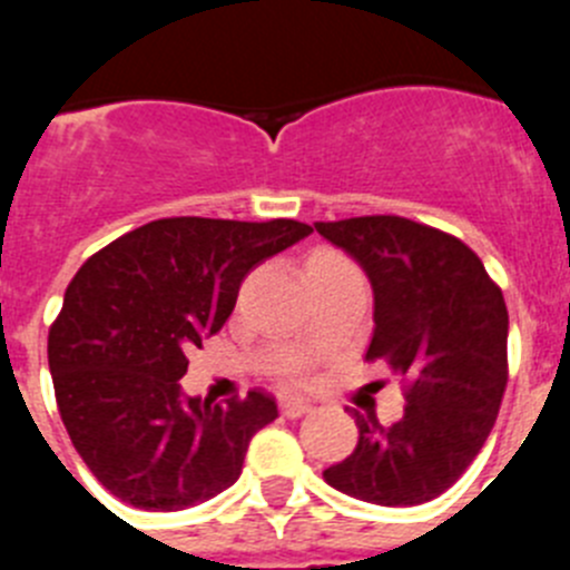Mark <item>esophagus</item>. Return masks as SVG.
<instances>
[{"mask_svg": "<svg viewBox=\"0 0 570 570\" xmlns=\"http://www.w3.org/2000/svg\"><path fill=\"white\" fill-rule=\"evenodd\" d=\"M281 413H284L286 419H301L306 416V413H312V405L309 402H301V399H284V402H281Z\"/></svg>", "mask_w": 570, "mask_h": 570, "instance_id": "obj_1", "label": "esophagus"}]
</instances>
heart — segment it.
I'll use <instances>...</instances> for the list:
<instances>
[{"instance_id":"obj_1","label":"heart","mask_w":570,"mask_h":570,"mask_svg":"<svg viewBox=\"0 0 570 570\" xmlns=\"http://www.w3.org/2000/svg\"><path fill=\"white\" fill-rule=\"evenodd\" d=\"M340 258H343V255L334 253V249L321 247V249H315V253H309V258H306V264H317V261H340ZM284 380L292 382V385H297V382H303V371H301V368H289V371H286V374H284Z\"/></svg>"}]
</instances>
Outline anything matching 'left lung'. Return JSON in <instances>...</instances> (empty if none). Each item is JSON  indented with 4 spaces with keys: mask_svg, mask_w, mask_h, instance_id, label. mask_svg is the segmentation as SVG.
Wrapping results in <instances>:
<instances>
[{
    "mask_svg": "<svg viewBox=\"0 0 570 570\" xmlns=\"http://www.w3.org/2000/svg\"><path fill=\"white\" fill-rule=\"evenodd\" d=\"M374 286L368 363L405 387V416H360L354 453L326 483L376 507H416L453 487L494 428L509 380L501 286L461 238L405 216L315 222Z\"/></svg>",
    "mask_w": 570,
    "mask_h": 570,
    "instance_id": "8db88e82",
    "label": "left lung"
}]
</instances>
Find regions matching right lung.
<instances>
[{
	"label": "right lung",
	"instance_id": "right-lung-1",
	"mask_svg": "<svg viewBox=\"0 0 570 570\" xmlns=\"http://www.w3.org/2000/svg\"><path fill=\"white\" fill-rule=\"evenodd\" d=\"M309 233L295 219L174 216L115 238L69 281L47 337L52 387L78 455L115 498L177 512L238 481L275 399L213 405L185 399L179 380L249 269Z\"/></svg>",
	"mask_w": 570,
	"mask_h": 570
}]
</instances>
